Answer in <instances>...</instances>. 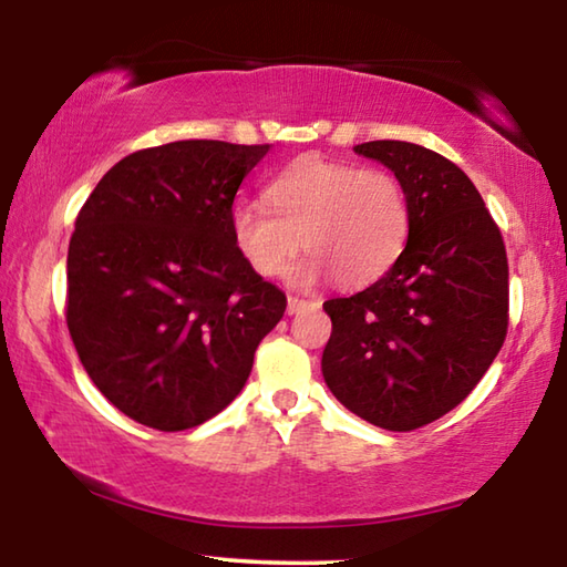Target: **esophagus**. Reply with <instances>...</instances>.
Instances as JSON below:
<instances>
[{
    "label": "esophagus",
    "mask_w": 567,
    "mask_h": 567,
    "mask_svg": "<svg viewBox=\"0 0 567 567\" xmlns=\"http://www.w3.org/2000/svg\"><path fill=\"white\" fill-rule=\"evenodd\" d=\"M310 305H318V302H312V300H302V297H287V312L290 315H295V312H300V310H305V307H310Z\"/></svg>",
    "instance_id": "34e87169"
}]
</instances>
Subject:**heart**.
I'll list each match as a JSON object with an SVG mask.
<instances>
[{
	"label": "heart",
	"mask_w": 567,
	"mask_h": 567,
	"mask_svg": "<svg viewBox=\"0 0 567 567\" xmlns=\"http://www.w3.org/2000/svg\"><path fill=\"white\" fill-rule=\"evenodd\" d=\"M267 199L272 207L243 203L233 213L235 245L262 277L282 275L305 245V280L332 275L362 287L395 265L410 235L408 192L388 169L307 155L270 182Z\"/></svg>",
	"instance_id": "obj_1"
}]
</instances>
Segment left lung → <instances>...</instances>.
I'll return each instance as SVG.
<instances>
[{"instance_id":"8db88e82","label":"left lung","mask_w":567,"mask_h":567,"mask_svg":"<svg viewBox=\"0 0 567 567\" xmlns=\"http://www.w3.org/2000/svg\"><path fill=\"white\" fill-rule=\"evenodd\" d=\"M354 152L395 172L410 235L375 285L322 305L332 320L322 375L358 417L410 433L457 408L501 352L505 243L473 182L443 155L398 140Z\"/></svg>"}]
</instances>
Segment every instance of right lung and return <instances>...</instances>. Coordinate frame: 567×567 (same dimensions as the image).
I'll use <instances>...</instances> for the list:
<instances>
[{
  "instance_id": "add662e5",
  "label": "right lung",
  "mask_w": 567,
  "mask_h": 567,
  "mask_svg": "<svg viewBox=\"0 0 567 567\" xmlns=\"http://www.w3.org/2000/svg\"><path fill=\"white\" fill-rule=\"evenodd\" d=\"M270 145L182 140L120 159L76 215L66 328L94 385L140 425H203L245 388L287 297L233 237Z\"/></svg>"
}]
</instances>
